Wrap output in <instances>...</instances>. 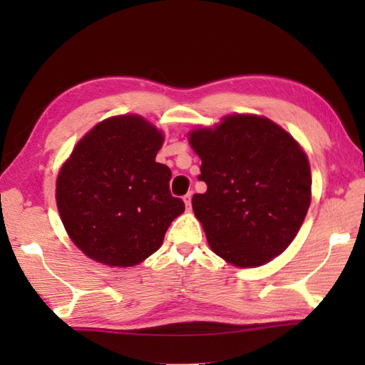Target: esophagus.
Returning a JSON list of instances; mask_svg holds the SVG:
<instances>
[{"mask_svg": "<svg viewBox=\"0 0 365 365\" xmlns=\"http://www.w3.org/2000/svg\"><path fill=\"white\" fill-rule=\"evenodd\" d=\"M183 201H185V206H187V209L190 211L191 209V193H187L183 196Z\"/></svg>", "mask_w": 365, "mask_h": 365, "instance_id": "34e87169", "label": "esophagus"}]
</instances>
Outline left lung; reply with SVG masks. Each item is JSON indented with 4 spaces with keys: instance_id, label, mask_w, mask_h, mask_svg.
I'll return each mask as SVG.
<instances>
[{
    "instance_id": "8db88e82",
    "label": "left lung",
    "mask_w": 365,
    "mask_h": 365,
    "mask_svg": "<svg viewBox=\"0 0 365 365\" xmlns=\"http://www.w3.org/2000/svg\"><path fill=\"white\" fill-rule=\"evenodd\" d=\"M207 191L191 200L215 255L256 267L293 242L311 205L304 151L282 127L259 115H228L190 133Z\"/></svg>"
}]
</instances>
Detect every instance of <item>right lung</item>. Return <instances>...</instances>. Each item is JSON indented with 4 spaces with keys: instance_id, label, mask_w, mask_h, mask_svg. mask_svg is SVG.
Masks as SVG:
<instances>
[{
    "instance_id": "right-lung-1",
    "label": "right lung",
    "mask_w": 365,
    "mask_h": 365,
    "mask_svg": "<svg viewBox=\"0 0 365 365\" xmlns=\"http://www.w3.org/2000/svg\"><path fill=\"white\" fill-rule=\"evenodd\" d=\"M164 137L138 115L103 120L73 148L56 182L67 233L86 256L130 267L163 245L185 211L170 195L172 172L156 163Z\"/></svg>"
}]
</instances>
